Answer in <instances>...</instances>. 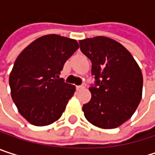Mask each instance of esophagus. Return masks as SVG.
<instances>
[{"mask_svg":"<svg viewBox=\"0 0 155 155\" xmlns=\"http://www.w3.org/2000/svg\"><path fill=\"white\" fill-rule=\"evenodd\" d=\"M85 87H86V84H85V83H82L81 85L77 86V87H76V89H77L78 91H80V90H83V89H85Z\"/></svg>","mask_w":155,"mask_h":155,"instance_id":"1","label":"esophagus"}]
</instances>
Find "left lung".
Segmentation results:
<instances>
[{
    "label": "left lung",
    "instance_id": "left-lung-1",
    "mask_svg": "<svg viewBox=\"0 0 155 155\" xmlns=\"http://www.w3.org/2000/svg\"><path fill=\"white\" fill-rule=\"evenodd\" d=\"M81 51L91 61L95 84L82 110L92 125L112 129L135 113L142 99L143 75L127 48L114 39L95 37L80 40Z\"/></svg>",
    "mask_w": 155,
    "mask_h": 155
}]
</instances>
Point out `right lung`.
<instances>
[{"label": "right lung", "mask_w": 155, "mask_h": 155, "mask_svg": "<svg viewBox=\"0 0 155 155\" xmlns=\"http://www.w3.org/2000/svg\"><path fill=\"white\" fill-rule=\"evenodd\" d=\"M78 48L76 40L51 34L33 41L17 57L9 78L11 94L30 124L43 127L61 117L75 86L59 75Z\"/></svg>", "instance_id": "add662e5"}]
</instances>
